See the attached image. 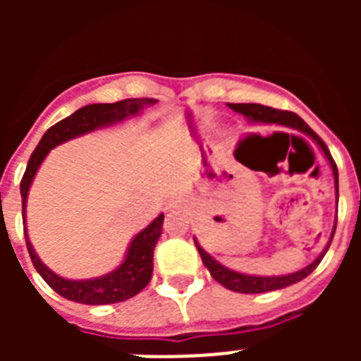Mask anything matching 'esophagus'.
Listing matches in <instances>:
<instances>
[{
  "instance_id": "34e87169",
  "label": "esophagus",
  "mask_w": 361,
  "mask_h": 361,
  "mask_svg": "<svg viewBox=\"0 0 361 361\" xmlns=\"http://www.w3.org/2000/svg\"><path fill=\"white\" fill-rule=\"evenodd\" d=\"M166 209H168V212H177V209H180V200L178 199L170 200V202L166 204Z\"/></svg>"
}]
</instances>
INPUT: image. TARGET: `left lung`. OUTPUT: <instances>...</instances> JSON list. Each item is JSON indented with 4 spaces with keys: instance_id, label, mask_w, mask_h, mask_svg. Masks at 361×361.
Listing matches in <instances>:
<instances>
[{
    "instance_id": "left-lung-1",
    "label": "left lung",
    "mask_w": 361,
    "mask_h": 361,
    "mask_svg": "<svg viewBox=\"0 0 361 361\" xmlns=\"http://www.w3.org/2000/svg\"><path fill=\"white\" fill-rule=\"evenodd\" d=\"M228 106L231 108L233 111H237V114H242L245 119L250 121L253 124H279V126H286V128H293L298 130L300 133H304L311 139L314 145L320 148V152L324 153V157L329 161L331 170H333V177H334V190H336V206H338V170L336 164H334L333 157H331L329 149L327 146L324 145L320 137L317 133L312 132L309 128L307 124L304 123V119H300L296 114L293 111H283V110H275V108L271 106H264V104H255V103H228ZM334 229H336V224H334L333 233H331L329 242L325 244V247L322 250V253L318 255L314 260H312L309 266L302 267V269L295 271V273H289V275H279V276H262V275H245V273H240V271H235L231 267L224 266V264H220L216 258H213L208 251L204 250L202 245L199 244L197 237H193L195 240L197 250H199L200 258H202V264L208 267L209 275L220 283V286H224L226 289H231V291L237 293H245V295H255V293H267V291H276V289H283L288 288V286H293V283L300 282V280H304L305 276L311 275L312 271L317 269L318 264L322 262V258L325 257L327 250H329L331 240L334 237Z\"/></svg>"
}]
</instances>
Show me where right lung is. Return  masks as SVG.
Segmentation results:
<instances>
[{
  "label": "right lung",
  "mask_w": 361,
  "mask_h": 361,
  "mask_svg": "<svg viewBox=\"0 0 361 361\" xmlns=\"http://www.w3.org/2000/svg\"><path fill=\"white\" fill-rule=\"evenodd\" d=\"M155 103H157V99L141 97L124 99V101H119V103L86 104V106L79 108L78 111H73L72 116L59 121L57 124H54L52 128L47 130L44 135L41 137L39 145L36 146L34 153L30 155L27 171H25L23 178H21V186H19L21 206H23L25 240H27L28 253H30L32 264H34L36 271L43 276L44 282L49 283L50 288L57 295H61L63 298L78 302V304L104 305L124 302V300L135 296L137 293H141L148 286L149 280H152L153 250H155V244H157L162 233L164 213L155 216L145 229H141L130 240L123 262L114 271H110V273L103 276H95V279H65V276H59L57 273H54L47 264H43V260L37 257L30 238H28L27 200L28 191H30L32 183H34V177H36L39 166L43 164L50 149H54L56 146L63 145L66 141H72V139L85 135V133L94 132V130L106 128V126H111V124L123 123L124 119H130V117L141 116L145 108L153 106Z\"/></svg>",
  "instance_id": "right-lung-1"
}]
</instances>
